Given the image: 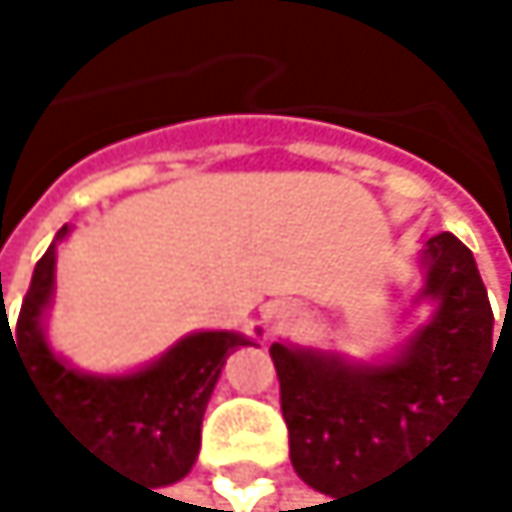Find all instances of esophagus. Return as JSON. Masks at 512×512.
Here are the masks:
<instances>
[{
  "label": "esophagus",
  "mask_w": 512,
  "mask_h": 512,
  "mask_svg": "<svg viewBox=\"0 0 512 512\" xmlns=\"http://www.w3.org/2000/svg\"><path fill=\"white\" fill-rule=\"evenodd\" d=\"M288 316H294V313H288V310H282V313H279V325H285V319H288Z\"/></svg>",
  "instance_id": "obj_1"
}]
</instances>
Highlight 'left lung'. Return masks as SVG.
Segmentation results:
<instances>
[{"label": "left lung", "instance_id": "obj_1", "mask_svg": "<svg viewBox=\"0 0 512 512\" xmlns=\"http://www.w3.org/2000/svg\"><path fill=\"white\" fill-rule=\"evenodd\" d=\"M421 264V298L436 301V313L390 362L270 347L291 467L322 495L341 498L433 445L495 347V313L473 251L458 236L439 233Z\"/></svg>", "mask_w": 512, "mask_h": 512}]
</instances>
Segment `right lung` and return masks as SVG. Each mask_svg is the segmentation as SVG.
<instances>
[{
	"label": "right lung",
	"instance_id": "1",
	"mask_svg": "<svg viewBox=\"0 0 512 512\" xmlns=\"http://www.w3.org/2000/svg\"><path fill=\"white\" fill-rule=\"evenodd\" d=\"M64 236L67 227L39 258L14 328L8 313H0V365L2 341H11L54 421L107 467L153 488L178 482L196 464L202 415L227 356L251 341L236 331H196L131 375L76 371L54 356L42 328L54 294V254Z\"/></svg>",
	"mask_w": 512,
	"mask_h": 512
}]
</instances>
